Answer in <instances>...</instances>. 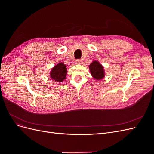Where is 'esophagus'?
<instances>
[{
	"instance_id": "1",
	"label": "esophagus",
	"mask_w": 154,
	"mask_h": 154,
	"mask_svg": "<svg viewBox=\"0 0 154 154\" xmlns=\"http://www.w3.org/2000/svg\"><path fill=\"white\" fill-rule=\"evenodd\" d=\"M82 60H80V59H78V60H76V61H75V62H76V64H81L82 63Z\"/></svg>"
}]
</instances>
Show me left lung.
I'll return each instance as SVG.
<instances>
[{
  "instance_id": "left-lung-1",
  "label": "left lung",
  "mask_w": 154,
  "mask_h": 154,
  "mask_svg": "<svg viewBox=\"0 0 154 154\" xmlns=\"http://www.w3.org/2000/svg\"><path fill=\"white\" fill-rule=\"evenodd\" d=\"M92 76L97 80H100L105 77L103 66L97 60H94L88 66Z\"/></svg>"
}]
</instances>
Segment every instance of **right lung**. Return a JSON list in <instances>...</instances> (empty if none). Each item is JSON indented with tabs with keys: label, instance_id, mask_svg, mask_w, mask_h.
<instances>
[{
	"label": "right lung",
	"instance_id": "obj_1",
	"mask_svg": "<svg viewBox=\"0 0 154 154\" xmlns=\"http://www.w3.org/2000/svg\"><path fill=\"white\" fill-rule=\"evenodd\" d=\"M67 69L64 63L60 62L53 67L50 72V77L57 82H62L67 76Z\"/></svg>",
	"mask_w": 154,
	"mask_h": 154
}]
</instances>
